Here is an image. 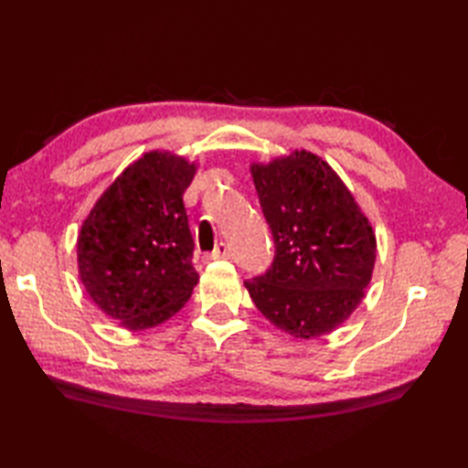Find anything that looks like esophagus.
<instances>
[{
	"mask_svg": "<svg viewBox=\"0 0 468 468\" xmlns=\"http://www.w3.org/2000/svg\"><path fill=\"white\" fill-rule=\"evenodd\" d=\"M230 256H232L230 246H228L226 242H220L216 246V250L212 254H207L206 258H207V261H220V258H230Z\"/></svg>",
	"mask_w": 468,
	"mask_h": 468,
	"instance_id": "esophagus-1",
	"label": "esophagus"
}]
</instances>
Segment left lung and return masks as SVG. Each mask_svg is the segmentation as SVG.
Listing matches in <instances>:
<instances>
[{
	"label": "left lung",
	"instance_id": "left-lung-1",
	"mask_svg": "<svg viewBox=\"0 0 468 468\" xmlns=\"http://www.w3.org/2000/svg\"><path fill=\"white\" fill-rule=\"evenodd\" d=\"M274 262L246 280L256 308L294 338L338 328L365 298L377 238L355 196L316 154L296 150L250 165Z\"/></svg>",
	"mask_w": 468,
	"mask_h": 468
}]
</instances>
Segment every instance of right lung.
Returning a JSON list of instances; mask_svg holds the SVG:
<instances>
[{"instance_id":"add662e5","label":"right lung","mask_w":468,"mask_h":468,"mask_svg":"<svg viewBox=\"0 0 468 468\" xmlns=\"http://www.w3.org/2000/svg\"><path fill=\"white\" fill-rule=\"evenodd\" d=\"M196 164L154 150L100 196L78 236V272L103 314L128 330L162 324L188 303L198 272L182 196Z\"/></svg>"}]
</instances>
